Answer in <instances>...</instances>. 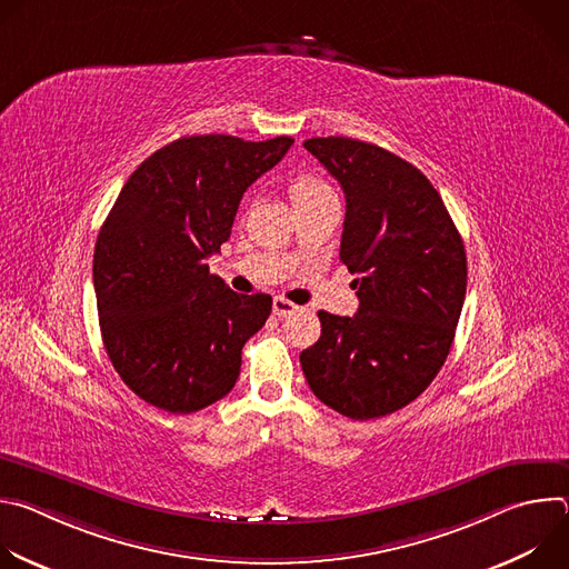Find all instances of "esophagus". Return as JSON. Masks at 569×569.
<instances>
[{"label": "esophagus", "mask_w": 569, "mask_h": 569, "mask_svg": "<svg viewBox=\"0 0 569 569\" xmlns=\"http://www.w3.org/2000/svg\"><path fill=\"white\" fill-rule=\"evenodd\" d=\"M297 310H299V306H295V303L288 301L286 297H274V301H272V312H274L279 319L290 317V315L297 312Z\"/></svg>", "instance_id": "esophagus-1"}]
</instances>
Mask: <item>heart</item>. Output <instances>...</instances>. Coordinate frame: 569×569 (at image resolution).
Returning <instances> with one entry per match:
<instances>
[{
	"instance_id": "obj_1",
	"label": "heart",
	"mask_w": 569,
	"mask_h": 569,
	"mask_svg": "<svg viewBox=\"0 0 569 569\" xmlns=\"http://www.w3.org/2000/svg\"><path fill=\"white\" fill-rule=\"evenodd\" d=\"M329 191H331V187L327 182H321L319 178L308 176V173H299L290 180V198H292L295 204L315 200V198L329 193Z\"/></svg>"
}]
</instances>
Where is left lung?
Masks as SVG:
<instances>
[{
	"label": "left lung",
	"mask_w": 569,
	"mask_h": 569,
	"mask_svg": "<svg viewBox=\"0 0 569 569\" xmlns=\"http://www.w3.org/2000/svg\"><path fill=\"white\" fill-rule=\"evenodd\" d=\"M347 198L340 261L356 274L353 317L319 310L301 351L312 393L369 421L421 396L443 367L466 297L463 240L430 180L398 154L349 137L303 141Z\"/></svg>",
	"instance_id": "8db88e82"
}]
</instances>
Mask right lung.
I'll use <instances>...</instances> for the list:
<instances>
[{"label":"right lung","mask_w":569,"mask_h":569,"mask_svg":"<svg viewBox=\"0 0 569 569\" xmlns=\"http://www.w3.org/2000/svg\"><path fill=\"white\" fill-rule=\"evenodd\" d=\"M292 137L193 134L152 152L123 184L94 248L103 347L146 402L191 415L231 391L272 297L238 295L207 259L229 238L242 193Z\"/></svg>","instance_id":"right-lung-1"}]
</instances>
